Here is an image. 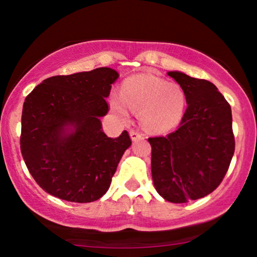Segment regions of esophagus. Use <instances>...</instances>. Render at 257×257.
<instances>
[{
	"mask_svg": "<svg viewBox=\"0 0 257 257\" xmlns=\"http://www.w3.org/2000/svg\"><path fill=\"white\" fill-rule=\"evenodd\" d=\"M131 138L133 141H137V140H140V139H144V135L143 133L138 131H131Z\"/></svg>",
	"mask_w": 257,
	"mask_h": 257,
	"instance_id": "obj_1",
	"label": "esophagus"
}]
</instances>
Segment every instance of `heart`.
Wrapping results in <instances>:
<instances>
[{"mask_svg": "<svg viewBox=\"0 0 257 257\" xmlns=\"http://www.w3.org/2000/svg\"><path fill=\"white\" fill-rule=\"evenodd\" d=\"M110 104L120 116H126L129 107L140 111L145 128L163 133L180 124L186 110V95L178 83H169L153 73H140L125 79L122 94H112Z\"/></svg>", "mask_w": 257, "mask_h": 257, "instance_id": "1", "label": "heart"}]
</instances>
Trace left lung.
Instances as JSON below:
<instances>
[{
  "label": "left lung",
  "instance_id": "8db88e82",
  "mask_svg": "<svg viewBox=\"0 0 257 257\" xmlns=\"http://www.w3.org/2000/svg\"><path fill=\"white\" fill-rule=\"evenodd\" d=\"M168 75L184 89L187 108L175 132L149 138L152 179L168 202L187 203L208 196L225 178L235 146L232 111L211 82Z\"/></svg>",
  "mask_w": 257,
  "mask_h": 257
}]
</instances>
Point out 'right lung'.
Masks as SVG:
<instances>
[{
	"mask_svg": "<svg viewBox=\"0 0 257 257\" xmlns=\"http://www.w3.org/2000/svg\"><path fill=\"white\" fill-rule=\"evenodd\" d=\"M118 76L110 67L53 76L26 96L20 150L32 178L47 193L90 203L107 192L132 145L128 132L108 138L100 122Z\"/></svg>",
	"mask_w": 257,
	"mask_h": 257,
	"instance_id": "right-lung-1",
	"label": "right lung"
}]
</instances>
